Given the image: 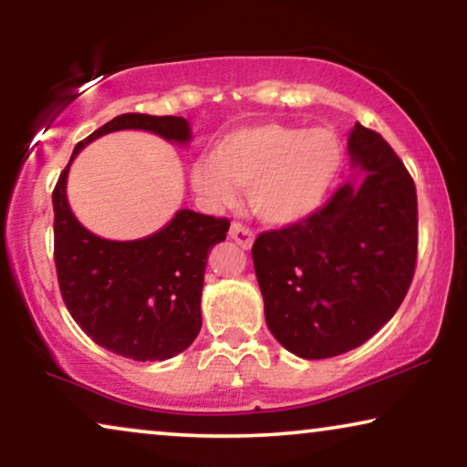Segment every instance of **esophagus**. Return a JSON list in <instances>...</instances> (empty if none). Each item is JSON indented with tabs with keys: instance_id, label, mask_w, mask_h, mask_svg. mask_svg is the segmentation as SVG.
I'll use <instances>...</instances> for the list:
<instances>
[{
	"instance_id": "34e87169",
	"label": "esophagus",
	"mask_w": 467,
	"mask_h": 467,
	"mask_svg": "<svg viewBox=\"0 0 467 467\" xmlns=\"http://www.w3.org/2000/svg\"><path fill=\"white\" fill-rule=\"evenodd\" d=\"M229 235H232V240L235 242V244L242 246V248H246V250L253 246V242H254L253 229L246 227V225H242V223H232Z\"/></svg>"
}]
</instances>
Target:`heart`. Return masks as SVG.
I'll use <instances>...</instances> for the list:
<instances>
[{
  "mask_svg": "<svg viewBox=\"0 0 467 467\" xmlns=\"http://www.w3.org/2000/svg\"><path fill=\"white\" fill-rule=\"evenodd\" d=\"M346 150L328 128L259 124L223 137L192 171L193 189L213 204H229L248 189L250 208L272 225H293L320 211L341 177Z\"/></svg>",
  "mask_w": 467,
  "mask_h": 467,
  "instance_id": "heart-1",
  "label": "heart"
}]
</instances>
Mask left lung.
<instances>
[{"instance_id":"left-lung-1","label":"left lung","mask_w":467,"mask_h":467,"mask_svg":"<svg viewBox=\"0 0 467 467\" xmlns=\"http://www.w3.org/2000/svg\"><path fill=\"white\" fill-rule=\"evenodd\" d=\"M354 168L312 217L253 244L265 322L290 354L322 360L362 346L398 312L417 263V192L379 132L356 124Z\"/></svg>"}]
</instances>
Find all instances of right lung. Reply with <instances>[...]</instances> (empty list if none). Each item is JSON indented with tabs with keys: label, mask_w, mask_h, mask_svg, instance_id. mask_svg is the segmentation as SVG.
<instances>
[{
	"label": "right lung",
	"mask_w": 467,
	"mask_h": 467,
	"mask_svg": "<svg viewBox=\"0 0 467 467\" xmlns=\"http://www.w3.org/2000/svg\"><path fill=\"white\" fill-rule=\"evenodd\" d=\"M116 130H150L172 143L192 139L185 118L121 113L79 140L71 160L88 143ZM71 160L52 192L54 263L71 317L94 343L130 360H168L181 354L202 328L208 253L225 240L229 221L183 208L147 238H99L67 202Z\"/></svg>",
	"instance_id": "right-lung-1"
}]
</instances>
